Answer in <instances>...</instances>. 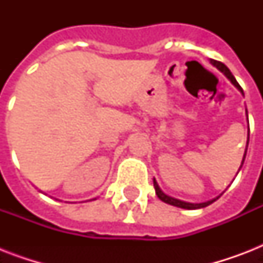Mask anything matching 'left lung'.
<instances>
[{"label":"left lung","instance_id":"obj_1","mask_svg":"<svg viewBox=\"0 0 263 263\" xmlns=\"http://www.w3.org/2000/svg\"><path fill=\"white\" fill-rule=\"evenodd\" d=\"M210 63L214 65V67H217L218 69H220L221 72H224L225 76L228 78L231 82H232L235 86H236L239 90L243 92V88L240 87V84L237 83L236 79H235V76L231 73V71L228 69V67L225 65V64H222L221 61H217V60H212ZM246 113H247V110H246ZM247 120H249V116H247ZM249 138H250V127H249ZM247 146H249V139H247ZM246 153H247V148H246V152H245V157H243V161H241V165H243V162H245V158H246ZM241 165H240V168H241ZM240 171V169H239ZM154 188H156V194L157 196L160 198L162 202H165V203H168V204H172V206H177V208H181V209H188V210H194V209H200V208H206V206H209L210 203H213V202H216L220 196H217L216 199H212V200H209V202H203V203H188V202H183V200H179V199H175V198H172V196H168V195H165L164 192L161 191L160 187H158V184H157L156 179H154Z\"/></svg>","mask_w":263,"mask_h":263}]
</instances>
